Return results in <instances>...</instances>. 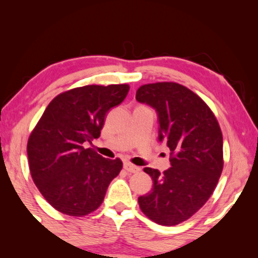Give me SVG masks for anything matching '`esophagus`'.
<instances>
[{
	"label": "esophagus",
	"mask_w": 258,
	"mask_h": 258,
	"mask_svg": "<svg viewBox=\"0 0 258 258\" xmlns=\"http://www.w3.org/2000/svg\"><path fill=\"white\" fill-rule=\"evenodd\" d=\"M123 168H124V170L128 172H132V174H135V172H139L141 170L140 167H136V165L129 163V162H125V163L123 164Z\"/></svg>",
	"instance_id": "34e87169"
}]
</instances>
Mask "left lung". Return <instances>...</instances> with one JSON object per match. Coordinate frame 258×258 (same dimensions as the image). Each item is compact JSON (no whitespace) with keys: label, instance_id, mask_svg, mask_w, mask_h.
Returning a JSON list of instances; mask_svg holds the SVG:
<instances>
[{"label":"left lung","instance_id":"obj_1","mask_svg":"<svg viewBox=\"0 0 258 258\" xmlns=\"http://www.w3.org/2000/svg\"><path fill=\"white\" fill-rule=\"evenodd\" d=\"M136 100L156 109L160 141L170 149L171 167L153 178L150 192L139 197L142 213L155 223L177 225L196 214L213 195L223 170V136L208 104L175 82L141 86Z\"/></svg>","mask_w":258,"mask_h":258}]
</instances>
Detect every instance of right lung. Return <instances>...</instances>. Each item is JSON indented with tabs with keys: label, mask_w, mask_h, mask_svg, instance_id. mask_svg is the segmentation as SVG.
<instances>
[{
	"label": "right lung",
	"mask_w": 258,
	"mask_h": 258,
	"mask_svg": "<svg viewBox=\"0 0 258 258\" xmlns=\"http://www.w3.org/2000/svg\"><path fill=\"white\" fill-rule=\"evenodd\" d=\"M129 84L74 88L45 108L27 144L31 177L42 196L59 213L82 217L103 202L122 170L119 158L102 157L84 143L100 137L107 112L124 100Z\"/></svg>",
	"instance_id": "1"
}]
</instances>
